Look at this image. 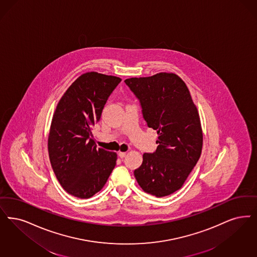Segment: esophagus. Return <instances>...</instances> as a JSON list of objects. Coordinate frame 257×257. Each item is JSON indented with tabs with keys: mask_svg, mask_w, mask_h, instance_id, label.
Listing matches in <instances>:
<instances>
[{
	"mask_svg": "<svg viewBox=\"0 0 257 257\" xmlns=\"http://www.w3.org/2000/svg\"><path fill=\"white\" fill-rule=\"evenodd\" d=\"M119 158H124L126 156V152H118Z\"/></svg>",
	"mask_w": 257,
	"mask_h": 257,
	"instance_id": "obj_1",
	"label": "esophagus"
}]
</instances>
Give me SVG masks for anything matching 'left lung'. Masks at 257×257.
Wrapping results in <instances>:
<instances>
[{"instance_id": "8db88e82", "label": "left lung", "mask_w": 257, "mask_h": 257, "mask_svg": "<svg viewBox=\"0 0 257 257\" xmlns=\"http://www.w3.org/2000/svg\"><path fill=\"white\" fill-rule=\"evenodd\" d=\"M140 99L148 127L158 134L153 154L144 153L134 171L144 192L165 197L185 184L200 159L203 131L200 115L188 88L173 72L125 80Z\"/></svg>"}]
</instances>
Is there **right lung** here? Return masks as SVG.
I'll use <instances>...</instances> for the list:
<instances>
[{"mask_svg":"<svg viewBox=\"0 0 257 257\" xmlns=\"http://www.w3.org/2000/svg\"><path fill=\"white\" fill-rule=\"evenodd\" d=\"M121 78L85 72L68 88L56 106L48 138L53 172L71 195L88 199L102 189L117 155L96 148L92 128Z\"/></svg>","mask_w":257,"mask_h":257,"instance_id":"1","label":"right lung"}]
</instances>
